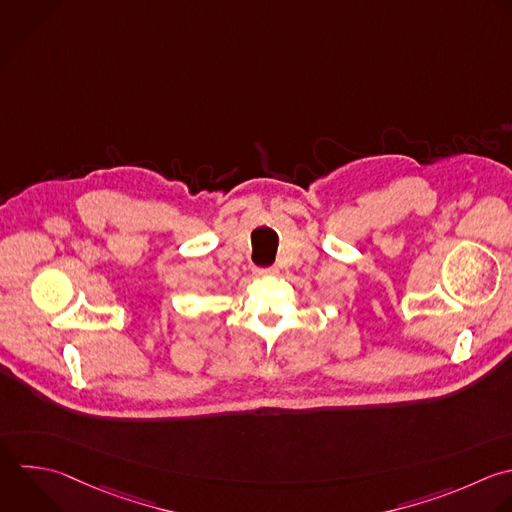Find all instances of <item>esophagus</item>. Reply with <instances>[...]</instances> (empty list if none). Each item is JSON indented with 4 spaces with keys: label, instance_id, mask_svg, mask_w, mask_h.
<instances>
[{
    "label": "esophagus",
    "instance_id": "esophagus-1",
    "mask_svg": "<svg viewBox=\"0 0 512 512\" xmlns=\"http://www.w3.org/2000/svg\"><path fill=\"white\" fill-rule=\"evenodd\" d=\"M254 272L258 276H274V274H278V268H274V266H270V268H256Z\"/></svg>",
    "mask_w": 512,
    "mask_h": 512
}]
</instances>
